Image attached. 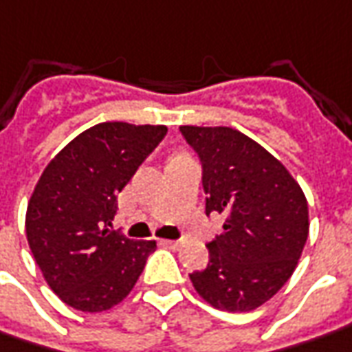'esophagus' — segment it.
Segmentation results:
<instances>
[{"label": "esophagus", "instance_id": "1", "mask_svg": "<svg viewBox=\"0 0 352 352\" xmlns=\"http://www.w3.org/2000/svg\"><path fill=\"white\" fill-rule=\"evenodd\" d=\"M160 243L164 246H167V248H179V246H181L179 241H171V239H164V241H160Z\"/></svg>", "mask_w": 352, "mask_h": 352}]
</instances>
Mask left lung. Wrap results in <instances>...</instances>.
<instances>
[{"label": "left lung", "mask_w": 352, "mask_h": 352, "mask_svg": "<svg viewBox=\"0 0 352 352\" xmlns=\"http://www.w3.org/2000/svg\"><path fill=\"white\" fill-rule=\"evenodd\" d=\"M202 162L206 214L223 233L208 243L206 270L190 274L196 293L227 312L262 307L293 276L308 239V202L287 167L231 126L183 125Z\"/></svg>", "instance_id": "1"}]
</instances>
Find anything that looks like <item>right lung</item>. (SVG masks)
<instances>
[{"label":"right lung","instance_id":"obj_1","mask_svg":"<svg viewBox=\"0 0 352 352\" xmlns=\"http://www.w3.org/2000/svg\"><path fill=\"white\" fill-rule=\"evenodd\" d=\"M166 125L109 121L57 154L26 208V239L42 276L65 305L104 312L125 298L156 241L111 231L117 195L166 136Z\"/></svg>","mask_w":352,"mask_h":352}]
</instances>
